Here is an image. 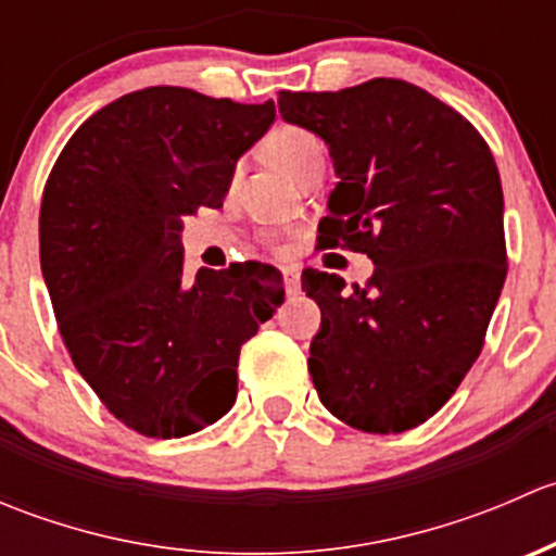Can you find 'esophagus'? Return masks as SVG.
Segmentation results:
<instances>
[{
  "mask_svg": "<svg viewBox=\"0 0 556 556\" xmlns=\"http://www.w3.org/2000/svg\"><path fill=\"white\" fill-rule=\"evenodd\" d=\"M282 274H285V290H288V295H299L301 293V271H299V266H288Z\"/></svg>",
  "mask_w": 556,
  "mask_h": 556,
  "instance_id": "obj_1",
  "label": "esophagus"
}]
</instances>
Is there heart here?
Returning a JSON list of instances; mask_svg holds the SVG:
<instances>
[{
    "label": "heart",
    "instance_id": "1",
    "mask_svg": "<svg viewBox=\"0 0 556 556\" xmlns=\"http://www.w3.org/2000/svg\"><path fill=\"white\" fill-rule=\"evenodd\" d=\"M266 159L277 169H282L290 177L299 179L312 164H323V139L312 134L309 128L301 126H279L266 137Z\"/></svg>",
    "mask_w": 556,
    "mask_h": 556
}]
</instances>
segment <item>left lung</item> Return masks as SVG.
Returning a JSON list of instances; mask_svg holds the SVG:
<instances>
[{"label": "left lung", "mask_w": 556, "mask_h": 556, "mask_svg": "<svg viewBox=\"0 0 556 556\" xmlns=\"http://www.w3.org/2000/svg\"><path fill=\"white\" fill-rule=\"evenodd\" d=\"M279 112L325 139L341 179L317 242L366 252L377 266L352 290L304 268L306 295L323 312L309 346L314 390L363 433L417 428L476 363L506 282L490 144L450 104L395 77L279 91Z\"/></svg>", "instance_id": "8db88e82"}]
</instances>
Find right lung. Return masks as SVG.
Segmentation results:
<instances>
[{"instance_id":"right-lung-1","label":"right lung","mask_w":556,"mask_h":556,"mask_svg":"<svg viewBox=\"0 0 556 556\" xmlns=\"http://www.w3.org/2000/svg\"><path fill=\"white\" fill-rule=\"evenodd\" d=\"M274 117V102L142 88L93 112L48 174L39 263L59 333L112 417L148 439H182L233 406L242 344L285 301H255L247 266L188 279L179 244Z\"/></svg>"}]
</instances>
